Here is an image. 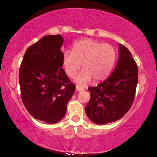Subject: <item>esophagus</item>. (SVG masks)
Masks as SVG:
<instances>
[{
	"mask_svg": "<svg viewBox=\"0 0 157 157\" xmlns=\"http://www.w3.org/2000/svg\"><path fill=\"white\" fill-rule=\"evenodd\" d=\"M84 89L82 88V87L79 86H76V90L78 91H83Z\"/></svg>",
	"mask_w": 157,
	"mask_h": 157,
	"instance_id": "1",
	"label": "esophagus"
}]
</instances>
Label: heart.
Segmentation results:
<instances>
[{
    "label": "heart",
    "mask_w": 157,
    "mask_h": 157,
    "mask_svg": "<svg viewBox=\"0 0 157 157\" xmlns=\"http://www.w3.org/2000/svg\"><path fill=\"white\" fill-rule=\"evenodd\" d=\"M116 59L117 52L113 46L84 39L73 44V52L63 53L62 64L66 75L73 78L82 63L83 70L75 78V82L85 85L92 78L96 82L107 78L112 72Z\"/></svg>",
    "instance_id": "heart-1"
}]
</instances>
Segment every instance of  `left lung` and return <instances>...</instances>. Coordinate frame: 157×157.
I'll use <instances>...</instances> for the list:
<instances>
[{
    "mask_svg": "<svg viewBox=\"0 0 157 157\" xmlns=\"http://www.w3.org/2000/svg\"><path fill=\"white\" fill-rule=\"evenodd\" d=\"M118 62L109 78L95 87H89L91 99L85 107L94 123L105 124L121 119L134 102L138 83V66L127 48L119 44Z\"/></svg>",
    "mask_w": 157,
    "mask_h": 157,
    "instance_id": "8db88e82",
    "label": "left lung"
}]
</instances>
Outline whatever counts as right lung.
Segmentation results:
<instances>
[{
    "instance_id": "1",
    "label": "right lung",
    "mask_w": 157,
    "mask_h": 157,
    "mask_svg": "<svg viewBox=\"0 0 157 157\" xmlns=\"http://www.w3.org/2000/svg\"><path fill=\"white\" fill-rule=\"evenodd\" d=\"M63 37L45 36L28 48L19 69L21 95L34 118L48 124L65 116L75 86L62 68Z\"/></svg>"
}]
</instances>
